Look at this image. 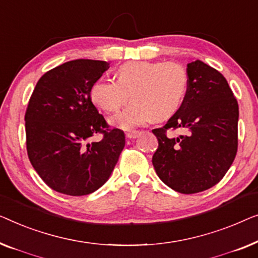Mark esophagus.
I'll list each match as a JSON object with an SVG mask.
<instances>
[{
  "instance_id": "esophagus-1",
  "label": "esophagus",
  "mask_w": 258,
  "mask_h": 258,
  "mask_svg": "<svg viewBox=\"0 0 258 258\" xmlns=\"http://www.w3.org/2000/svg\"><path fill=\"white\" fill-rule=\"evenodd\" d=\"M138 136H139V132H138V131H134V132H131V133H126V138H127V139H136Z\"/></svg>"
}]
</instances>
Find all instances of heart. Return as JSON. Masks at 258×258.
Segmentation results:
<instances>
[{"label":"heart","instance_id":"1","mask_svg":"<svg viewBox=\"0 0 258 258\" xmlns=\"http://www.w3.org/2000/svg\"><path fill=\"white\" fill-rule=\"evenodd\" d=\"M114 76L115 82H94L90 98L100 110L114 112L130 94L132 101L110 119V124L117 128L128 131L153 119L165 120L179 110L187 94V71L175 61H127L118 68Z\"/></svg>","mask_w":258,"mask_h":258}]
</instances>
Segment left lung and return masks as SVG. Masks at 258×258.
<instances>
[{
	"instance_id": "8db88e82",
	"label": "left lung",
	"mask_w": 258,
	"mask_h": 258,
	"mask_svg": "<svg viewBox=\"0 0 258 258\" xmlns=\"http://www.w3.org/2000/svg\"><path fill=\"white\" fill-rule=\"evenodd\" d=\"M187 75L180 108L164 127L152 131L159 143L152 162L169 188L194 194L220 182L236 157L238 104L227 79L203 61L188 63ZM175 128L186 134L167 137L166 130Z\"/></svg>"
}]
</instances>
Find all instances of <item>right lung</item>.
<instances>
[{"instance_id": "obj_1", "label": "right lung", "mask_w": 258, "mask_h": 258, "mask_svg": "<svg viewBox=\"0 0 258 258\" xmlns=\"http://www.w3.org/2000/svg\"><path fill=\"white\" fill-rule=\"evenodd\" d=\"M107 61L75 59L39 78L25 112L28 157L42 180L58 193L82 197L106 182L125 146V134L108 128L90 98ZM101 133L103 139L87 140Z\"/></svg>"}]
</instances>
